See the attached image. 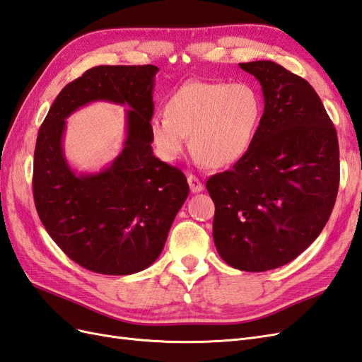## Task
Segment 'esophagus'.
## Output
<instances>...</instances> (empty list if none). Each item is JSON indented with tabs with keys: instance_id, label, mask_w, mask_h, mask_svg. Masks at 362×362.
Masks as SVG:
<instances>
[{
	"instance_id": "1",
	"label": "esophagus",
	"mask_w": 362,
	"mask_h": 362,
	"mask_svg": "<svg viewBox=\"0 0 362 362\" xmlns=\"http://www.w3.org/2000/svg\"><path fill=\"white\" fill-rule=\"evenodd\" d=\"M188 183H189V189L192 194L195 192H202L203 191V183L200 182L199 177H195L194 174L188 175Z\"/></svg>"
}]
</instances>
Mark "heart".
Listing matches in <instances>:
<instances>
[{"instance_id":"obj_1","label":"heart","mask_w":362,"mask_h":362,"mask_svg":"<svg viewBox=\"0 0 362 362\" xmlns=\"http://www.w3.org/2000/svg\"><path fill=\"white\" fill-rule=\"evenodd\" d=\"M167 115L150 122V138L158 156L177 160L188 146L211 167L238 162L249 151L262 119V98L250 83L189 81L167 103Z\"/></svg>"}]
</instances>
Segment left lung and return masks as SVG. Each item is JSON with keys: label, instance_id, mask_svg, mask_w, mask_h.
Returning <instances> with one entry per match:
<instances>
[{"label": "left lung", "instance_id": "1", "mask_svg": "<svg viewBox=\"0 0 362 362\" xmlns=\"http://www.w3.org/2000/svg\"><path fill=\"white\" fill-rule=\"evenodd\" d=\"M240 68L262 86V119L249 151L206 188L221 259L241 272H267L296 259L322 233L337 200L339 148L305 78L270 60Z\"/></svg>", "mask_w": 362, "mask_h": 362}]
</instances>
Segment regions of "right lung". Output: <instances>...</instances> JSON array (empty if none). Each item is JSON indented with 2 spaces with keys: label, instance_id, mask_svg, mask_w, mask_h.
<instances>
[{
  "label": "right lung",
  "instance_id": "obj_1",
  "mask_svg": "<svg viewBox=\"0 0 362 362\" xmlns=\"http://www.w3.org/2000/svg\"><path fill=\"white\" fill-rule=\"evenodd\" d=\"M154 65L95 66L71 81L37 133L33 197L48 235L69 259L100 274L126 276L158 259L189 194L185 174L153 154ZM92 100L127 105L128 136L114 162L78 175L66 162L64 119Z\"/></svg>",
  "mask_w": 362,
  "mask_h": 362
}]
</instances>
